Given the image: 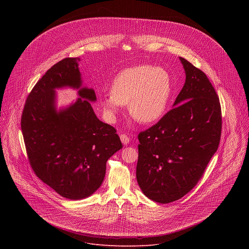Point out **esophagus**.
<instances>
[{
	"mask_svg": "<svg viewBox=\"0 0 249 249\" xmlns=\"http://www.w3.org/2000/svg\"><path fill=\"white\" fill-rule=\"evenodd\" d=\"M120 140H121V142L124 144V145H127L129 142H130V138L126 135V134H121L120 135Z\"/></svg>",
	"mask_w": 249,
	"mask_h": 249,
	"instance_id": "obj_1",
	"label": "esophagus"
}]
</instances>
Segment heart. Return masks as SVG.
<instances>
[{
	"label": "heart",
	"instance_id": "1",
	"mask_svg": "<svg viewBox=\"0 0 249 249\" xmlns=\"http://www.w3.org/2000/svg\"><path fill=\"white\" fill-rule=\"evenodd\" d=\"M172 96V79L167 70L141 64L119 71L111 86V94L100 98L109 122H114L122 106L128 105L132 118L143 124L159 121Z\"/></svg>",
	"mask_w": 249,
	"mask_h": 249
}]
</instances>
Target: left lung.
Listing matches in <instances>:
<instances>
[{
    "label": "left lung",
    "mask_w": 249,
    "mask_h": 249,
    "mask_svg": "<svg viewBox=\"0 0 249 249\" xmlns=\"http://www.w3.org/2000/svg\"><path fill=\"white\" fill-rule=\"evenodd\" d=\"M186 81L173 109L138 135L136 178L142 193L160 203L192 190L216 152L221 108L206 74L179 57Z\"/></svg>",
    "instance_id": "8db88e82"
}]
</instances>
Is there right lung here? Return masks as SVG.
Segmentation results:
<instances>
[{"label":"right lung","instance_id":"1","mask_svg":"<svg viewBox=\"0 0 249 249\" xmlns=\"http://www.w3.org/2000/svg\"><path fill=\"white\" fill-rule=\"evenodd\" d=\"M80 58L53 65L27 98L21 130L29 160L36 176L61 197L82 200L98 190L107 162L122 148L115 128L95 115L93 89L84 86ZM72 88L79 98L57 107V89Z\"/></svg>","mask_w":249,"mask_h":249}]
</instances>
